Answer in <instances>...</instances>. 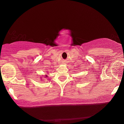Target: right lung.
<instances>
[{
	"mask_svg": "<svg viewBox=\"0 0 124 124\" xmlns=\"http://www.w3.org/2000/svg\"><path fill=\"white\" fill-rule=\"evenodd\" d=\"M46 77H47V75H46Z\"/></svg>",
	"mask_w": 124,
	"mask_h": 124,
	"instance_id": "right-lung-1",
	"label": "right lung"
}]
</instances>
